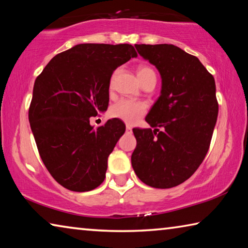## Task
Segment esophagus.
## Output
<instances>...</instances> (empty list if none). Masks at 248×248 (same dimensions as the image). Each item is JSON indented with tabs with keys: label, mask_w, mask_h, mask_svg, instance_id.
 Instances as JSON below:
<instances>
[{
	"label": "esophagus",
	"mask_w": 248,
	"mask_h": 248,
	"mask_svg": "<svg viewBox=\"0 0 248 248\" xmlns=\"http://www.w3.org/2000/svg\"><path fill=\"white\" fill-rule=\"evenodd\" d=\"M125 130H127L128 132H131L132 131V127H130V125H127V127H125Z\"/></svg>",
	"instance_id": "esophagus-1"
}]
</instances>
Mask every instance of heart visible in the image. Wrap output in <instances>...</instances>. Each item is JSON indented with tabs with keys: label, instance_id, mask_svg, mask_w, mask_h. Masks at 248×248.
I'll return each instance as SVG.
<instances>
[{
	"label": "heart",
	"instance_id": "heart-1",
	"mask_svg": "<svg viewBox=\"0 0 248 248\" xmlns=\"http://www.w3.org/2000/svg\"><path fill=\"white\" fill-rule=\"evenodd\" d=\"M138 78L140 82L144 84L148 79L154 78L156 81V74L150 66L141 65L138 68ZM146 112V105L139 100L120 99L112 105L109 114L112 118L119 119L128 124H133L139 121Z\"/></svg>",
	"mask_w": 248,
	"mask_h": 248
}]
</instances>
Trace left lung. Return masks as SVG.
<instances>
[{"instance_id":"1","label":"left lung","mask_w":248,"mask_h":248,"mask_svg":"<svg viewBox=\"0 0 248 248\" xmlns=\"http://www.w3.org/2000/svg\"><path fill=\"white\" fill-rule=\"evenodd\" d=\"M134 47L156 66L162 90L145 118L154 129H133L137 146L131 164L148 186H178L195 173L209 150L219 111L215 78L198 58L174 45Z\"/></svg>"}]
</instances>
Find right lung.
<instances>
[{
    "mask_svg": "<svg viewBox=\"0 0 248 248\" xmlns=\"http://www.w3.org/2000/svg\"><path fill=\"white\" fill-rule=\"evenodd\" d=\"M137 56L128 44H81L53 57L37 77L29 124L45 166L66 189L90 191L104 182L125 125L110 119L94 129L90 118L107 110L112 73Z\"/></svg>",
    "mask_w": 248,
    "mask_h": 248,
    "instance_id": "obj_1",
    "label": "right lung"
}]
</instances>
